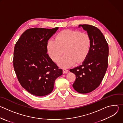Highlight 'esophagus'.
Returning a JSON list of instances; mask_svg holds the SVG:
<instances>
[{"instance_id": "obj_1", "label": "esophagus", "mask_w": 123, "mask_h": 123, "mask_svg": "<svg viewBox=\"0 0 123 123\" xmlns=\"http://www.w3.org/2000/svg\"><path fill=\"white\" fill-rule=\"evenodd\" d=\"M68 72V70L66 69V68H63V74H67Z\"/></svg>"}]
</instances>
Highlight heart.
Returning a JSON list of instances; mask_svg holds the SVG:
<instances>
[{
  "mask_svg": "<svg viewBox=\"0 0 123 123\" xmlns=\"http://www.w3.org/2000/svg\"><path fill=\"white\" fill-rule=\"evenodd\" d=\"M92 41L89 35L80 31L65 30L58 32L55 39H50L47 43L48 54L52 59L57 62L64 52L58 64L63 68L73 66L76 62L84 61L88 55Z\"/></svg>",
  "mask_w": 123,
  "mask_h": 123,
  "instance_id": "1",
  "label": "heart"
}]
</instances>
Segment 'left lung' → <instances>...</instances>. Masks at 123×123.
Returning <instances> with one entry per match:
<instances>
[{
	"label": "left lung",
	"instance_id": "1",
	"mask_svg": "<svg viewBox=\"0 0 123 123\" xmlns=\"http://www.w3.org/2000/svg\"><path fill=\"white\" fill-rule=\"evenodd\" d=\"M87 31L92 44L90 51L82 64L69 69L76 75L73 86L80 93H87L100 85L108 66L109 46L100 30L91 25H79Z\"/></svg>",
	"mask_w": 123,
	"mask_h": 123
}]
</instances>
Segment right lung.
Here are the masks:
<instances>
[{"mask_svg":"<svg viewBox=\"0 0 123 123\" xmlns=\"http://www.w3.org/2000/svg\"><path fill=\"white\" fill-rule=\"evenodd\" d=\"M58 29L33 28L27 30L16 43L13 65L21 86L32 95L50 93L63 71L47 53V43Z\"/></svg>","mask_w":123,"mask_h":123,"instance_id":"1","label":"right lung"}]
</instances>
